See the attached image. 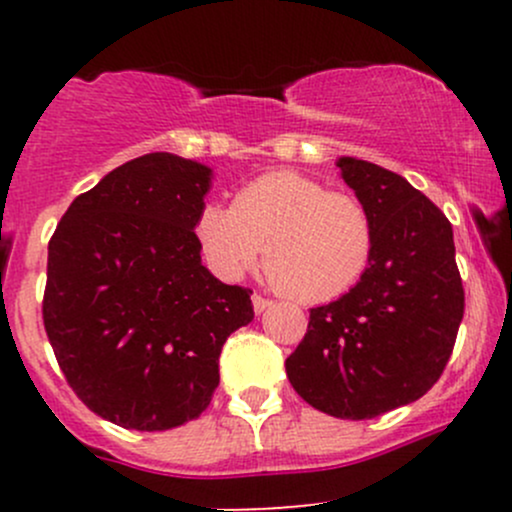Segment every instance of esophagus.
Returning a JSON list of instances; mask_svg holds the SVG:
<instances>
[{"mask_svg":"<svg viewBox=\"0 0 512 512\" xmlns=\"http://www.w3.org/2000/svg\"><path fill=\"white\" fill-rule=\"evenodd\" d=\"M269 305H272V301H267V298H262V296H252V308H255V313H257V315L264 313V310H267Z\"/></svg>","mask_w":512,"mask_h":512,"instance_id":"obj_1","label":"esophagus"}]
</instances>
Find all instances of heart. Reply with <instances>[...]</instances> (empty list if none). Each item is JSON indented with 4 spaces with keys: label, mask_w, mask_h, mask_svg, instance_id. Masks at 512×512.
Wrapping results in <instances>:
<instances>
[{
    "label": "heart",
    "mask_w": 512,
    "mask_h": 512,
    "mask_svg": "<svg viewBox=\"0 0 512 512\" xmlns=\"http://www.w3.org/2000/svg\"><path fill=\"white\" fill-rule=\"evenodd\" d=\"M207 267L233 281L264 264L293 301L330 303L366 274L373 221L354 195L330 192L293 170H274L240 187L233 207L207 202L195 219Z\"/></svg>",
    "instance_id": "1"
}]
</instances>
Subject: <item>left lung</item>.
<instances>
[{
  "mask_svg": "<svg viewBox=\"0 0 512 512\" xmlns=\"http://www.w3.org/2000/svg\"><path fill=\"white\" fill-rule=\"evenodd\" d=\"M339 175L373 221L366 274L310 310L286 358L293 390L337 419H375L424 397L443 373L464 313L445 214L402 175L342 156Z\"/></svg>",
  "mask_w": 512,
  "mask_h": 512,
  "instance_id": "obj_1",
  "label": "left lung"
}]
</instances>
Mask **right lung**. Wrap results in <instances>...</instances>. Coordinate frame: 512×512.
<instances>
[{
    "mask_svg": "<svg viewBox=\"0 0 512 512\" xmlns=\"http://www.w3.org/2000/svg\"><path fill=\"white\" fill-rule=\"evenodd\" d=\"M214 170L156 151L79 195L48 245L45 332L88 409L122 428L197 419L221 346L255 317L250 289L202 264L195 219Z\"/></svg>",
    "mask_w": 512,
    "mask_h": 512,
    "instance_id": "1",
    "label": "right lung"
}]
</instances>
